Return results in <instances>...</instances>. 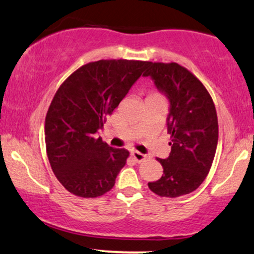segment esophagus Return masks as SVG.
<instances>
[{
  "mask_svg": "<svg viewBox=\"0 0 254 254\" xmlns=\"http://www.w3.org/2000/svg\"><path fill=\"white\" fill-rule=\"evenodd\" d=\"M131 156L135 158L137 162H142L143 160H145V157H146L144 154H140L139 151H135V150L131 151Z\"/></svg>",
  "mask_w": 254,
  "mask_h": 254,
  "instance_id": "1",
  "label": "esophagus"
}]
</instances>
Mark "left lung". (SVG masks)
I'll list each match as a JSON object with an SVG mask.
<instances>
[{
	"instance_id": "1",
	"label": "left lung",
	"mask_w": 254,
	"mask_h": 254,
	"mask_svg": "<svg viewBox=\"0 0 254 254\" xmlns=\"http://www.w3.org/2000/svg\"><path fill=\"white\" fill-rule=\"evenodd\" d=\"M144 77L169 100L167 129L172 151L166 160L157 158L163 175L149 182L160 196L177 197L194 191L208 175L216 145L218 116L212 97L202 82L176 63H149Z\"/></svg>"
}]
</instances>
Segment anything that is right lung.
Instances as JSON below:
<instances>
[{
  "instance_id": "right-lung-1",
  "label": "right lung",
  "mask_w": 254,
  "mask_h": 254,
  "mask_svg": "<svg viewBox=\"0 0 254 254\" xmlns=\"http://www.w3.org/2000/svg\"><path fill=\"white\" fill-rule=\"evenodd\" d=\"M148 61L99 60L72 73L57 91L45 123L52 170L69 193L97 197L115 186L129 151L98 131L148 67Z\"/></svg>"
}]
</instances>
